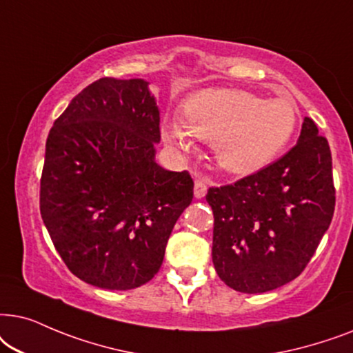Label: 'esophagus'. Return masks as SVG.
Wrapping results in <instances>:
<instances>
[{"mask_svg":"<svg viewBox=\"0 0 353 353\" xmlns=\"http://www.w3.org/2000/svg\"><path fill=\"white\" fill-rule=\"evenodd\" d=\"M206 190H208V187H206V182L201 179V177H196L195 179V185H194V194L196 199H203L206 195Z\"/></svg>","mask_w":353,"mask_h":353,"instance_id":"obj_1","label":"esophagus"}]
</instances>
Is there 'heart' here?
Returning a JSON list of instances; mask_svg holds the SVG:
<instances>
[{
  "mask_svg": "<svg viewBox=\"0 0 353 353\" xmlns=\"http://www.w3.org/2000/svg\"><path fill=\"white\" fill-rule=\"evenodd\" d=\"M297 122V106L284 98L261 100L241 88H206L182 103V119L169 121L163 135L182 152L192 148V139L211 143L224 171L250 174L283 152Z\"/></svg>",
  "mask_w": 353,
  "mask_h": 353,
  "instance_id": "b5f03b06",
  "label": "heart"
}]
</instances>
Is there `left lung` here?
Wrapping results in <instances>:
<instances>
[{
	"mask_svg": "<svg viewBox=\"0 0 353 353\" xmlns=\"http://www.w3.org/2000/svg\"><path fill=\"white\" fill-rule=\"evenodd\" d=\"M213 265L243 294L278 289L312 260L336 206L327 140L305 117L299 142L283 158L234 184L210 187Z\"/></svg>",
	"mask_w": 353,
	"mask_h": 353,
	"instance_id": "obj_1",
	"label": "left lung"
}]
</instances>
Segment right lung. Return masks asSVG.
I'll return each instance as SVG.
<instances>
[{
    "label": "right lung",
    "instance_id": "add662e5",
    "mask_svg": "<svg viewBox=\"0 0 353 353\" xmlns=\"http://www.w3.org/2000/svg\"><path fill=\"white\" fill-rule=\"evenodd\" d=\"M159 140V110L143 79L103 77L54 121L40 213L65 266L87 284L129 290L161 268L194 181L157 164Z\"/></svg>",
    "mask_w": 353,
    "mask_h": 353
}]
</instances>
